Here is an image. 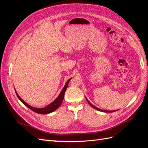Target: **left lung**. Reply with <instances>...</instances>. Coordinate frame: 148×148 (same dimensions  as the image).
Instances as JSON below:
<instances>
[{
	"label": "left lung",
	"mask_w": 148,
	"mask_h": 148,
	"mask_svg": "<svg viewBox=\"0 0 148 148\" xmlns=\"http://www.w3.org/2000/svg\"><path fill=\"white\" fill-rule=\"evenodd\" d=\"M86 101H88V102L89 103V104L90 105L92 108H94V109H96L97 110H99V111H101V112H115V111H117V110H102V109H99L98 108V107H96V106H93L91 103L89 102L88 100V99L86 97Z\"/></svg>",
	"instance_id": "8db88e82"
}]
</instances>
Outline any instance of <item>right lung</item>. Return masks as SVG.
Here are the masks:
<instances>
[{"mask_svg":"<svg viewBox=\"0 0 148 148\" xmlns=\"http://www.w3.org/2000/svg\"><path fill=\"white\" fill-rule=\"evenodd\" d=\"M71 79L70 78L68 81L66 82V83H65L64 87L62 89V90L61 91L60 95L58 96V97L56 98V99L53 101L52 102H51V104H49V105H47V106H46L45 107H42V108H36V107H34L31 106L30 105H29L28 104H27L25 101H24L23 99H21V98L20 97V96L18 95V93L16 92V91L15 90V91L16 92V95L18 97V98L20 99V101L23 103V104L26 106L29 109H31V110H33V112L36 113H38L39 114H50L51 112H54L56 110H57L59 107L61 106L62 101L64 100V95H65V92L66 89L67 88V86H68V84L70 81V79Z\"/></svg>","mask_w":148,"mask_h":148,"instance_id":"add662e5","label":"right lung"}]
</instances>
